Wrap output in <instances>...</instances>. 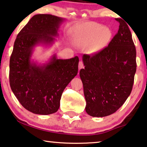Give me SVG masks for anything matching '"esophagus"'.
Instances as JSON below:
<instances>
[{
  "label": "esophagus",
  "instance_id": "obj_1",
  "mask_svg": "<svg viewBox=\"0 0 147 147\" xmlns=\"http://www.w3.org/2000/svg\"><path fill=\"white\" fill-rule=\"evenodd\" d=\"M84 67V63L82 61L79 62V65H78V68H79V69H81L82 68Z\"/></svg>",
  "mask_w": 147,
  "mask_h": 147
}]
</instances>
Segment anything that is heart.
<instances>
[{
    "label": "heart",
    "instance_id": "heart-1",
    "mask_svg": "<svg viewBox=\"0 0 147 147\" xmlns=\"http://www.w3.org/2000/svg\"><path fill=\"white\" fill-rule=\"evenodd\" d=\"M112 31L99 24H91L80 33V43L83 46H92V51L98 53L104 49L111 41Z\"/></svg>",
    "mask_w": 147,
    "mask_h": 147
}]
</instances>
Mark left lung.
<instances>
[{
  "label": "left lung",
  "instance_id": "left-lung-1",
  "mask_svg": "<svg viewBox=\"0 0 147 147\" xmlns=\"http://www.w3.org/2000/svg\"><path fill=\"white\" fill-rule=\"evenodd\" d=\"M107 47L94 55L82 56L80 71L84 86L86 111L93 117L109 116L118 110L131 93L136 73V48L126 22Z\"/></svg>",
  "mask_w": 147,
  "mask_h": 147
}]
</instances>
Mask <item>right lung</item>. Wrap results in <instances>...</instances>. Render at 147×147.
<instances>
[{"label": "right lung", "instance_id": "1", "mask_svg": "<svg viewBox=\"0 0 147 147\" xmlns=\"http://www.w3.org/2000/svg\"><path fill=\"white\" fill-rule=\"evenodd\" d=\"M65 20L52 15L33 16L14 43L10 86L21 105L34 114L48 115L57 112L64 89L78 74V56L61 59L54 53L42 63L32 59L36 47H49L55 43Z\"/></svg>", "mask_w": 147, "mask_h": 147}]
</instances>
